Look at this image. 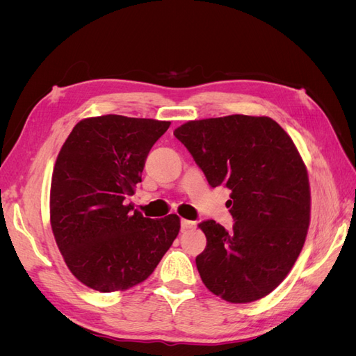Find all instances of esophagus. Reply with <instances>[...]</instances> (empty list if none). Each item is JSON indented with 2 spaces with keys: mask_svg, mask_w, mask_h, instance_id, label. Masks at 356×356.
I'll return each instance as SVG.
<instances>
[{
  "mask_svg": "<svg viewBox=\"0 0 356 356\" xmlns=\"http://www.w3.org/2000/svg\"><path fill=\"white\" fill-rule=\"evenodd\" d=\"M196 222L190 221V220H181V229L182 230H188V229H195Z\"/></svg>",
  "mask_w": 356,
  "mask_h": 356,
  "instance_id": "obj_1",
  "label": "esophagus"
}]
</instances>
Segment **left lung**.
<instances>
[{
    "mask_svg": "<svg viewBox=\"0 0 356 356\" xmlns=\"http://www.w3.org/2000/svg\"><path fill=\"white\" fill-rule=\"evenodd\" d=\"M187 147L211 187L230 193L227 232L213 220L199 227L207 248L196 257L202 281L230 303L270 294L291 272L310 224V186L291 136L270 117L233 114L181 124Z\"/></svg>",
    "mask_w": 356,
    "mask_h": 356,
    "instance_id": "1",
    "label": "left lung"
}]
</instances>
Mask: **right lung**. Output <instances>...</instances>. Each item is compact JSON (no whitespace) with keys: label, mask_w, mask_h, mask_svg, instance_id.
<instances>
[{"label":"right lung","mask_w":356,"mask_h":356,"mask_svg":"<svg viewBox=\"0 0 356 356\" xmlns=\"http://www.w3.org/2000/svg\"><path fill=\"white\" fill-rule=\"evenodd\" d=\"M170 122L117 114L83 118L53 168L50 224L70 272L99 293L124 291L154 272L179 217L145 218L127 197Z\"/></svg>","instance_id":"obj_1"}]
</instances>
